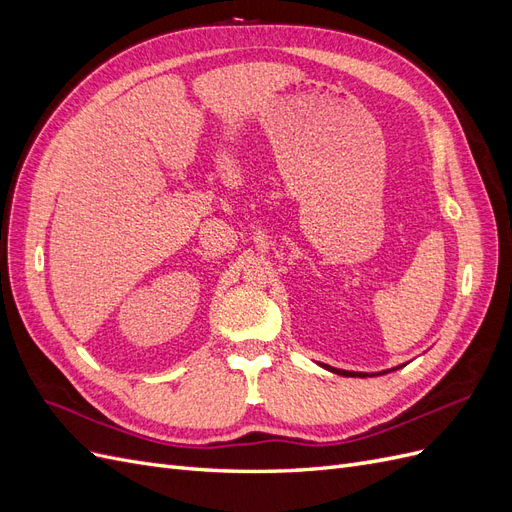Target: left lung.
<instances>
[{"mask_svg":"<svg viewBox=\"0 0 512 512\" xmlns=\"http://www.w3.org/2000/svg\"><path fill=\"white\" fill-rule=\"evenodd\" d=\"M327 367L329 371H335V374H339V376H359V378H367V374H361V371H344V369H335V367H329V365H324ZM393 369H397V367H393ZM380 374H386V371H380ZM371 376H376V374H371Z\"/></svg>","mask_w":512,"mask_h":512,"instance_id":"1","label":"left lung"}]
</instances>
